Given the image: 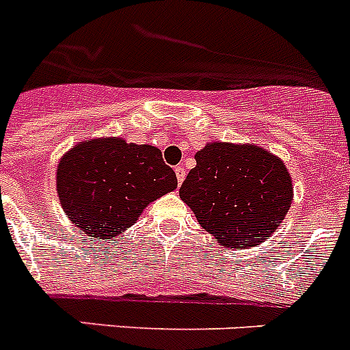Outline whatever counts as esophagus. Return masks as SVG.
<instances>
[{
  "mask_svg": "<svg viewBox=\"0 0 350 350\" xmlns=\"http://www.w3.org/2000/svg\"><path fill=\"white\" fill-rule=\"evenodd\" d=\"M175 175H177L178 184H182V182H184V178H185V168H184V166H177V168H175Z\"/></svg>",
  "mask_w": 350,
  "mask_h": 350,
  "instance_id": "1",
  "label": "esophagus"
}]
</instances>
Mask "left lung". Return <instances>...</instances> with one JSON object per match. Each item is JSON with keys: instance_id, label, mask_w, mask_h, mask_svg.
Wrapping results in <instances>:
<instances>
[{"instance_id": "8db88e82", "label": "left lung", "mask_w": 350, "mask_h": 350, "mask_svg": "<svg viewBox=\"0 0 350 350\" xmlns=\"http://www.w3.org/2000/svg\"><path fill=\"white\" fill-rule=\"evenodd\" d=\"M182 184V202L222 247L249 249L286 217L293 184L286 165L256 145L208 144Z\"/></svg>"}]
</instances>
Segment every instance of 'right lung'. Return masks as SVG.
<instances>
[{"label": "right lung", "mask_w": 350, "mask_h": 350, "mask_svg": "<svg viewBox=\"0 0 350 350\" xmlns=\"http://www.w3.org/2000/svg\"><path fill=\"white\" fill-rule=\"evenodd\" d=\"M177 187L159 148L119 138L75 145L57 166L61 206L88 237L110 240L138 221L142 210Z\"/></svg>", "instance_id": "add662e5"}]
</instances>
